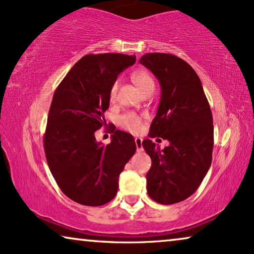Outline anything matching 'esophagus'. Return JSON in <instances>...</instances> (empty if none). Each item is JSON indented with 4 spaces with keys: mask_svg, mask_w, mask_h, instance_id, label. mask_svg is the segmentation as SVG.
<instances>
[{
    "mask_svg": "<svg viewBox=\"0 0 254 254\" xmlns=\"http://www.w3.org/2000/svg\"><path fill=\"white\" fill-rule=\"evenodd\" d=\"M142 138L141 137H136L135 138V144H136V150L140 152V151H142L143 150V147H142Z\"/></svg>",
    "mask_w": 254,
    "mask_h": 254,
    "instance_id": "obj_1",
    "label": "esophagus"
}]
</instances>
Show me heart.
<instances>
[{"instance_id":"1","label":"heart","mask_w":254,"mask_h":254,"mask_svg":"<svg viewBox=\"0 0 254 254\" xmlns=\"http://www.w3.org/2000/svg\"><path fill=\"white\" fill-rule=\"evenodd\" d=\"M131 79H133V82L136 84L137 88L140 89L141 92L144 91L145 89L155 85L154 79H152L151 76L144 70L134 71L133 74H131ZM117 90H118V82L116 81L110 88L109 97H110L111 102H113V100L116 99ZM119 125L128 131H131V133H137V131L141 129V126H142V117L140 116V114L133 113V112L125 113L119 118Z\"/></svg>"}]
</instances>
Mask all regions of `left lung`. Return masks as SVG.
Listing matches in <instances>:
<instances>
[{"label":"left lung","mask_w":254,"mask_h":254,"mask_svg":"<svg viewBox=\"0 0 254 254\" xmlns=\"http://www.w3.org/2000/svg\"><path fill=\"white\" fill-rule=\"evenodd\" d=\"M140 64L157 77L162 89L149 136L170 142L164 149L149 138L142 142L151 158L148 195L162 204L177 203L195 192L210 168L213 116L199 76L183 59L147 53Z\"/></svg>","instance_id":"8db88e82"}]
</instances>
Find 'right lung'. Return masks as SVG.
I'll return each mask as SVG.
<instances>
[{"label":"right lung","instance_id":"1","mask_svg":"<svg viewBox=\"0 0 254 254\" xmlns=\"http://www.w3.org/2000/svg\"><path fill=\"white\" fill-rule=\"evenodd\" d=\"M135 55L89 54L76 62L55 90L44 135L47 164L60 190L75 202L103 206L116 196L119 176L136 151L133 135L111 125L112 140L97 142L106 126L110 88Z\"/></svg>","mask_w":254,"mask_h":254}]
</instances>
